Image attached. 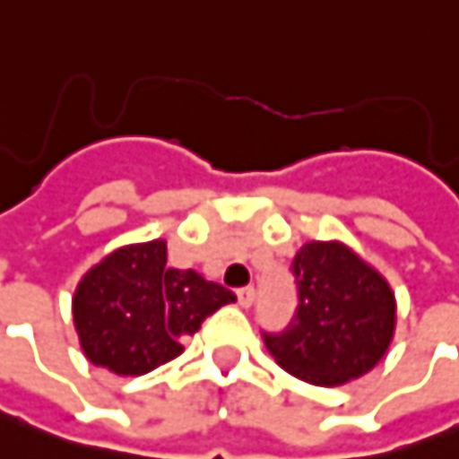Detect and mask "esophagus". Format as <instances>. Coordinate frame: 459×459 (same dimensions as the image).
<instances>
[{
	"mask_svg": "<svg viewBox=\"0 0 459 459\" xmlns=\"http://www.w3.org/2000/svg\"><path fill=\"white\" fill-rule=\"evenodd\" d=\"M238 301L239 307H253V301H255V289H253V286H242V289H238Z\"/></svg>",
	"mask_w": 459,
	"mask_h": 459,
	"instance_id": "esophagus-1",
	"label": "esophagus"
}]
</instances>
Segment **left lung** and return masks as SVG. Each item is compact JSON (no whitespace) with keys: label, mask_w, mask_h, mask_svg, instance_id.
Segmentation results:
<instances>
[{"label":"left lung","mask_w":459,"mask_h":459,"mask_svg":"<svg viewBox=\"0 0 459 459\" xmlns=\"http://www.w3.org/2000/svg\"><path fill=\"white\" fill-rule=\"evenodd\" d=\"M299 293L283 332H263L275 362L314 385H340L385 355L396 301L388 283L337 242H308L291 263Z\"/></svg>","instance_id":"left-lung-1"}]
</instances>
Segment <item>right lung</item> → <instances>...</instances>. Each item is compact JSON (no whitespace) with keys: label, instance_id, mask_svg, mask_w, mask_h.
<instances>
[{"label":"right lung","instance_id":"1","mask_svg":"<svg viewBox=\"0 0 459 459\" xmlns=\"http://www.w3.org/2000/svg\"><path fill=\"white\" fill-rule=\"evenodd\" d=\"M163 239L122 247L83 275L74 322L86 358L117 376H143L184 352L181 340L235 293L196 271L168 268Z\"/></svg>","mask_w":459,"mask_h":459}]
</instances>
